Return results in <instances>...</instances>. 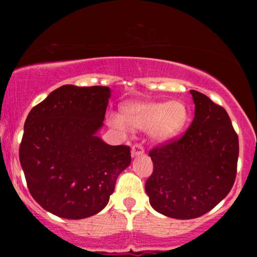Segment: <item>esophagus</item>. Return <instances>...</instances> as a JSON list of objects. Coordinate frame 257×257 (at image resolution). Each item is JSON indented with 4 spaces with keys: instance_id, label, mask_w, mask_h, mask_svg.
Instances as JSON below:
<instances>
[{
    "instance_id": "obj_1",
    "label": "esophagus",
    "mask_w": 257,
    "mask_h": 257,
    "mask_svg": "<svg viewBox=\"0 0 257 257\" xmlns=\"http://www.w3.org/2000/svg\"><path fill=\"white\" fill-rule=\"evenodd\" d=\"M144 152H145V149H144V146L141 145V144H134V145H133V147H132L133 157H135V156L144 155Z\"/></svg>"
}]
</instances>
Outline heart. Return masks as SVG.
<instances>
[{
  "mask_svg": "<svg viewBox=\"0 0 257 257\" xmlns=\"http://www.w3.org/2000/svg\"><path fill=\"white\" fill-rule=\"evenodd\" d=\"M187 120V110L179 101L172 102H129L122 113L108 117L110 124L122 133L133 129H151L157 140H169L178 135Z\"/></svg>",
  "mask_w": 257,
  "mask_h": 257,
  "instance_id": "1",
  "label": "heart"
}]
</instances>
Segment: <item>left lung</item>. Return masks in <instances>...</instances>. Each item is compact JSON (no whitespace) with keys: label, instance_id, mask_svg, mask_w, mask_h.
Returning a JSON list of instances; mask_svg holds the SVG:
<instances>
[{"label":"left lung","instance_id":"left-lung-1","mask_svg":"<svg viewBox=\"0 0 257 257\" xmlns=\"http://www.w3.org/2000/svg\"><path fill=\"white\" fill-rule=\"evenodd\" d=\"M194 118L180 138L153 147V172L145 184L150 204L174 219H196L231 191L239 141L228 113L204 94L191 90Z\"/></svg>","mask_w":257,"mask_h":257}]
</instances>
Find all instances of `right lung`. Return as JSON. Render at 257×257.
<instances>
[{"mask_svg":"<svg viewBox=\"0 0 257 257\" xmlns=\"http://www.w3.org/2000/svg\"><path fill=\"white\" fill-rule=\"evenodd\" d=\"M110 88L65 84L32 107L19 159L34 199L49 213L78 220L107 205L131 147L110 146L101 128Z\"/></svg>","mask_w":257,"mask_h":257,"instance_id":"add662e5","label":"right lung"}]
</instances>
